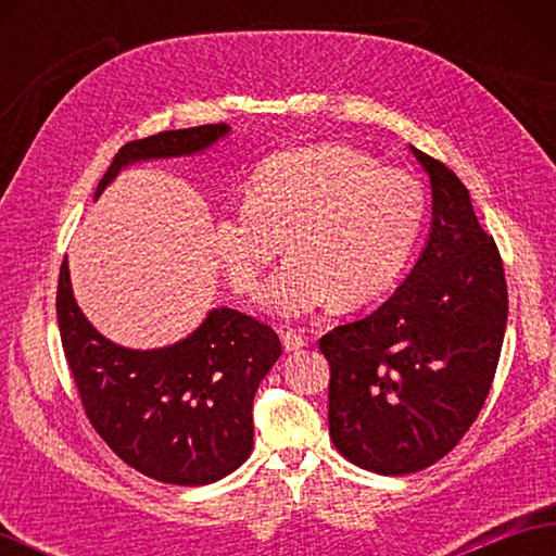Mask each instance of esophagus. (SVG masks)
Returning a JSON list of instances; mask_svg holds the SVG:
<instances>
[{"mask_svg": "<svg viewBox=\"0 0 556 556\" xmlns=\"http://www.w3.org/2000/svg\"><path fill=\"white\" fill-rule=\"evenodd\" d=\"M281 341H285V349L287 351H299L305 346V337L299 332V329L287 327L281 329Z\"/></svg>", "mask_w": 556, "mask_h": 556, "instance_id": "esophagus-1", "label": "esophagus"}]
</instances>
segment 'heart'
I'll return each instance as SVG.
<instances>
[{
	"label": "heart",
	"instance_id": "1",
	"mask_svg": "<svg viewBox=\"0 0 556 556\" xmlns=\"http://www.w3.org/2000/svg\"><path fill=\"white\" fill-rule=\"evenodd\" d=\"M425 222L413 174L382 167L358 148L325 143L267 157L245 186V205L222 210L215 243L233 289L255 296L287 241L289 260L265 289L281 315L334 299L353 308L396 285Z\"/></svg>",
	"mask_w": 556,
	"mask_h": 556
}]
</instances>
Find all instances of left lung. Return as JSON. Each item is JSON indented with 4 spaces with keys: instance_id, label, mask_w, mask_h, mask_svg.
I'll return each instance as SVG.
<instances>
[{
    "instance_id": "8db88e82",
    "label": "left lung",
    "mask_w": 556,
    "mask_h": 556,
    "mask_svg": "<svg viewBox=\"0 0 556 556\" xmlns=\"http://www.w3.org/2000/svg\"><path fill=\"white\" fill-rule=\"evenodd\" d=\"M432 184L428 245L392 299L320 339L332 368L329 437L380 476L430 468L464 440L497 372L509 293L468 188L410 148Z\"/></svg>"
}]
</instances>
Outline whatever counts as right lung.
Masks as SVG:
<instances>
[{
	"label": "right lung",
	"instance_id": "add662e5",
	"mask_svg": "<svg viewBox=\"0 0 556 556\" xmlns=\"http://www.w3.org/2000/svg\"><path fill=\"white\" fill-rule=\"evenodd\" d=\"M227 131L224 124H205L131 140L114 155L96 198L124 164L191 155ZM56 323L90 425L138 473L167 485H210L251 456L253 399L281 356V341L269 325L219 308L179 344L122 349L80 313L66 257L59 267Z\"/></svg>",
	"mask_w": 556,
	"mask_h": 556
}]
</instances>
